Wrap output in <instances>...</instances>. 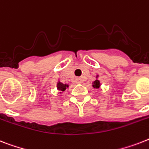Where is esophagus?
I'll use <instances>...</instances> for the list:
<instances>
[{
    "label": "esophagus",
    "mask_w": 149,
    "mask_h": 149,
    "mask_svg": "<svg viewBox=\"0 0 149 149\" xmlns=\"http://www.w3.org/2000/svg\"><path fill=\"white\" fill-rule=\"evenodd\" d=\"M76 81H77V83H82V79H81L80 78H77Z\"/></svg>",
    "instance_id": "obj_1"
}]
</instances>
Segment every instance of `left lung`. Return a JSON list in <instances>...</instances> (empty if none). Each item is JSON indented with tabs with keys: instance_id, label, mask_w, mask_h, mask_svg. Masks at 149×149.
Returning a JSON list of instances; mask_svg holds the SVG:
<instances>
[{
	"instance_id": "8db88e82",
	"label": "left lung",
	"mask_w": 149,
	"mask_h": 149,
	"mask_svg": "<svg viewBox=\"0 0 149 149\" xmlns=\"http://www.w3.org/2000/svg\"><path fill=\"white\" fill-rule=\"evenodd\" d=\"M93 86L94 88H99V87L100 86V81H99V80L94 81L93 85Z\"/></svg>"
}]
</instances>
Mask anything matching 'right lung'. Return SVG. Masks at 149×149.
Instances as JSON below:
<instances>
[{
  "mask_svg": "<svg viewBox=\"0 0 149 149\" xmlns=\"http://www.w3.org/2000/svg\"><path fill=\"white\" fill-rule=\"evenodd\" d=\"M68 86V85L63 84V83H60V82H59V83H57V89H59V90H60V91H65L66 88Z\"/></svg>",
  "mask_w": 149,
  "mask_h": 149,
  "instance_id": "1",
  "label": "right lung"
}]
</instances>
